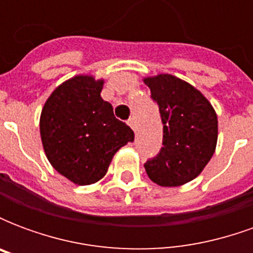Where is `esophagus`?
Masks as SVG:
<instances>
[{
  "mask_svg": "<svg viewBox=\"0 0 253 253\" xmlns=\"http://www.w3.org/2000/svg\"><path fill=\"white\" fill-rule=\"evenodd\" d=\"M127 125L131 127L132 130H135V121H134V118H130V119L127 121Z\"/></svg>",
  "mask_w": 253,
  "mask_h": 253,
  "instance_id": "1",
  "label": "esophagus"
}]
</instances>
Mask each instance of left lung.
I'll list each match as a JSON object with an SVG mask.
<instances>
[{
    "label": "left lung",
    "mask_w": 253,
    "mask_h": 253,
    "mask_svg": "<svg viewBox=\"0 0 253 253\" xmlns=\"http://www.w3.org/2000/svg\"><path fill=\"white\" fill-rule=\"evenodd\" d=\"M161 115L163 148L149 160V179L161 187L194 180L215 152L218 119L211 103L191 84L172 74L145 77Z\"/></svg>",
    "instance_id": "1"
}]
</instances>
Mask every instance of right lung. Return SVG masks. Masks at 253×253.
Listing matches in <instances>:
<instances>
[{
    "label": "right lung",
    "mask_w": 253,
    "mask_h": 253,
    "mask_svg": "<svg viewBox=\"0 0 253 253\" xmlns=\"http://www.w3.org/2000/svg\"><path fill=\"white\" fill-rule=\"evenodd\" d=\"M103 84L93 76H74L54 89L41 114L47 160L78 186L103 179L116 152L134 141V131L101 99Z\"/></svg>",
    "instance_id": "obj_1"
}]
</instances>
